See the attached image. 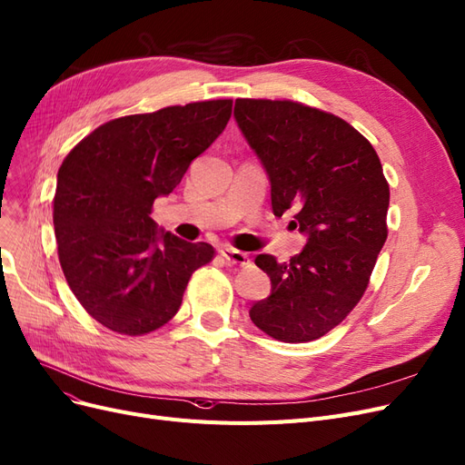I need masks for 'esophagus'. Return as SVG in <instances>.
Segmentation results:
<instances>
[{"label":"esophagus","mask_w":465,"mask_h":465,"mask_svg":"<svg viewBox=\"0 0 465 465\" xmlns=\"http://www.w3.org/2000/svg\"><path fill=\"white\" fill-rule=\"evenodd\" d=\"M220 254H222V259L226 261L228 264L243 266V264L249 262V256H247L245 252L237 251V249H232V247H222V249H220Z\"/></svg>","instance_id":"1"}]
</instances>
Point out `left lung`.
Here are the masks:
<instances>
[{
  "instance_id": "left-lung-1",
  "label": "left lung",
  "mask_w": 465,
  "mask_h": 465,
  "mask_svg": "<svg viewBox=\"0 0 465 465\" xmlns=\"http://www.w3.org/2000/svg\"><path fill=\"white\" fill-rule=\"evenodd\" d=\"M235 123L261 159L272 211H293L306 245L289 262L259 254L272 291L249 316L285 342L331 331L362 299L387 239L389 183L375 149L345 120L295 101L235 99Z\"/></svg>"
}]
</instances>
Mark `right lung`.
I'll return each mask as SVG.
<instances>
[{
    "instance_id": "add662e5",
    "label": "right lung",
    "mask_w": 465,
    "mask_h": 465,
    "mask_svg": "<svg viewBox=\"0 0 465 465\" xmlns=\"http://www.w3.org/2000/svg\"><path fill=\"white\" fill-rule=\"evenodd\" d=\"M232 116V99L114 118L66 154L54 226L63 273L94 320L124 335L159 330L180 311L209 243L159 230L153 203L182 182Z\"/></svg>"
}]
</instances>
